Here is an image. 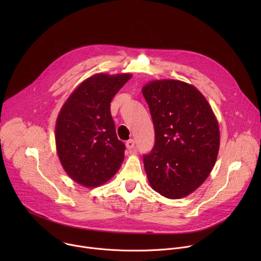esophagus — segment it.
<instances>
[{"mask_svg": "<svg viewBox=\"0 0 261 261\" xmlns=\"http://www.w3.org/2000/svg\"><path fill=\"white\" fill-rule=\"evenodd\" d=\"M126 146H127L128 150H133V148L135 147V140H134V139H129V140H127Z\"/></svg>", "mask_w": 261, "mask_h": 261, "instance_id": "1", "label": "esophagus"}]
</instances>
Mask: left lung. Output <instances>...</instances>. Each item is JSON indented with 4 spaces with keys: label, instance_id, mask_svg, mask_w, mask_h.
Returning a JSON list of instances; mask_svg holds the SVG:
<instances>
[{
    "label": "left lung",
    "instance_id": "left-lung-1",
    "mask_svg": "<svg viewBox=\"0 0 261 261\" xmlns=\"http://www.w3.org/2000/svg\"><path fill=\"white\" fill-rule=\"evenodd\" d=\"M154 128L153 150L143 155L152 188L177 199L195 191L212 171L219 152L217 119L193 86L163 80L142 88Z\"/></svg>",
    "mask_w": 261,
    "mask_h": 261
}]
</instances>
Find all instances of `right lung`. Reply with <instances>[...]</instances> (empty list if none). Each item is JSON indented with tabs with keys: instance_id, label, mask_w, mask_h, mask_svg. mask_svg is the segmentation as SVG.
<instances>
[{
	"instance_id": "add662e5",
	"label": "right lung",
	"mask_w": 261,
	"mask_h": 261,
	"mask_svg": "<svg viewBox=\"0 0 261 261\" xmlns=\"http://www.w3.org/2000/svg\"><path fill=\"white\" fill-rule=\"evenodd\" d=\"M131 74H95L63 105L56 124L57 151L67 174L92 188L113 177L124 160L126 146L119 140L110 102Z\"/></svg>"
}]
</instances>
